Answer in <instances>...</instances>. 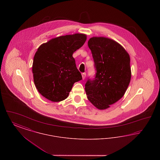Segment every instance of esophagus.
Listing matches in <instances>:
<instances>
[{
	"mask_svg": "<svg viewBox=\"0 0 160 160\" xmlns=\"http://www.w3.org/2000/svg\"><path fill=\"white\" fill-rule=\"evenodd\" d=\"M82 78H83V79H84L85 78V77H86V73L85 72H83V73H82Z\"/></svg>",
	"mask_w": 160,
	"mask_h": 160,
	"instance_id": "34e87169",
	"label": "esophagus"
}]
</instances>
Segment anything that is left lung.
Masks as SVG:
<instances>
[{"instance_id": "8db88e82", "label": "left lung", "mask_w": 160, "mask_h": 160, "mask_svg": "<svg viewBox=\"0 0 160 160\" xmlns=\"http://www.w3.org/2000/svg\"><path fill=\"white\" fill-rule=\"evenodd\" d=\"M95 70V77L85 84L88 99L99 110H104L124 95L131 71L130 58L125 48L113 39L92 37L88 41Z\"/></svg>"}]
</instances>
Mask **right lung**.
<instances>
[{"label": "right lung", "instance_id": "right-lung-1", "mask_svg": "<svg viewBox=\"0 0 160 160\" xmlns=\"http://www.w3.org/2000/svg\"><path fill=\"white\" fill-rule=\"evenodd\" d=\"M86 40V35L75 33L53 38L39 47L32 72L35 86L44 97L53 102L63 101L74 83L82 79L72 54Z\"/></svg>", "mask_w": 160, "mask_h": 160}]
</instances>
